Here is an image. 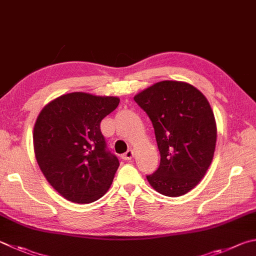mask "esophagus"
Instances as JSON below:
<instances>
[{"mask_svg": "<svg viewBox=\"0 0 256 256\" xmlns=\"http://www.w3.org/2000/svg\"><path fill=\"white\" fill-rule=\"evenodd\" d=\"M133 156H134V152L132 150H128L126 152L123 153V154L120 156V158H122L123 160H131Z\"/></svg>", "mask_w": 256, "mask_h": 256, "instance_id": "esophagus-1", "label": "esophagus"}]
</instances>
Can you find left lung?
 I'll list each match as a JSON object with an SVG mask.
<instances>
[{
    "mask_svg": "<svg viewBox=\"0 0 256 256\" xmlns=\"http://www.w3.org/2000/svg\"><path fill=\"white\" fill-rule=\"evenodd\" d=\"M134 100L151 120L161 156L148 181L164 196H182L212 164L217 132L210 105L196 87L171 80L154 84Z\"/></svg>",
    "mask_w": 256,
    "mask_h": 256,
    "instance_id": "8db88e82",
    "label": "left lung"
}]
</instances>
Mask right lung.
I'll return each mask as SVG.
<instances>
[{"label": "right lung", "instance_id": "1", "mask_svg": "<svg viewBox=\"0 0 256 256\" xmlns=\"http://www.w3.org/2000/svg\"><path fill=\"white\" fill-rule=\"evenodd\" d=\"M118 97L62 95L41 110L34 125L36 161L49 184L67 200L92 202L112 184L120 162L108 150L100 122Z\"/></svg>", "mask_w": 256, "mask_h": 256}]
</instances>
